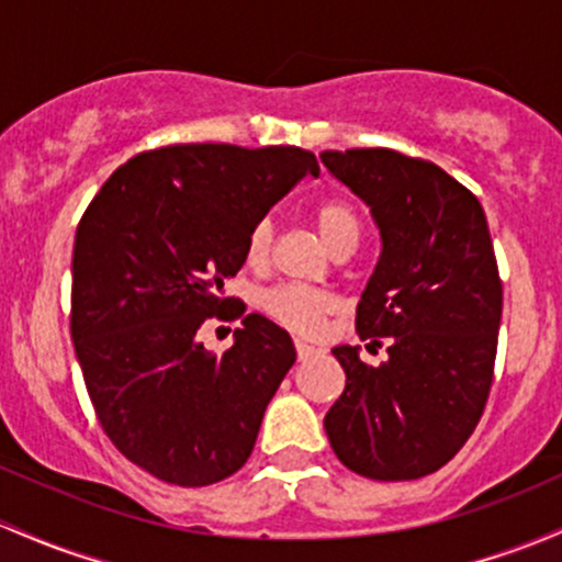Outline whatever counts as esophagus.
Returning a JSON list of instances; mask_svg holds the SVG:
<instances>
[{"mask_svg":"<svg viewBox=\"0 0 562 562\" xmlns=\"http://www.w3.org/2000/svg\"><path fill=\"white\" fill-rule=\"evenodd\" d=\"M295 351H299V360H310L312 355H317V349L310 347L306 341H295Z\"/></svg>","mask_w":562,"mask_h":562,"instance_id":"1","label":"esophagus"}]
</instances>
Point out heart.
<instances>
[{"instance_id": "obj_1", "label": "heart", "mask_w": 562, "mask_h": 562, "mask_svg": "<svg viewBox=\"0 0 562 562\" xmlns=\"http://www.w3.org/2000/svg\"><path fill=\"white\" fill-rule=\"evenodd\" d=\"M314 221H317V229L323 234L325 243L330 245V250L341 248V245H355L357 248V243H360L362 221L355 205L344 200V196H328V200L319 202L317 211H314ZM271 239H274L271 218H258L248 234L250 263L267 261ZM258 304L274 323L295 333H314L330 310V299L323 291H314V288L306 285H291V282L263 291Z\"/></svg>"}]
</instances>
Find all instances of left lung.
I'll use <instances>...</instances> for the list:
<instances>
[{"label":"left lung","mask_w":562,"mask_h":562,"mask_svg":"<svg viewBox=\"0 0 562 562\" xmlns=\"http://www.w3.org/2000/svg\"><path fill=\"white\" fill-rule=\"evenodd\" d=\"M381 234V256L357 304L368 347L390 360L366 366L360 347H336L347 386L325 416L328 440L351 472L416 480L470 440L485 411L502 280L483 205L427 159L392 149L323 151Z\"/></svg>","instance_id":"left-lung-1"}]
</instances>
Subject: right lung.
I'll return each instance as SVG.
<instances>
[{"label": "right lung", "instance_id": "obj_1", "mask_svg": "<svg viewBox=\"0 0 562 562\" xmlns=\"http://www.w3.org/2000/svg\"><path fill=\"white\" fill-rule=\"evenodd\" d=\"M304 176L319 165L299 146H162L111 172L79 221L74 351L109 440L157 480L213 485L256 446L295 349L224 282L248 258L252 224ZM207 316L244 317L224 356L195 341Z\"/></svg>", "mask_w": 562, "mask_h": 562}]
</instances>
